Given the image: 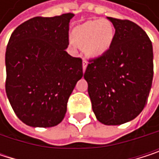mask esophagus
<instances>
[{"label": "esophagus", "mask_w": 159, "mask_h": 159, "mask_svg": "<svg viewBox=\"0 0 159 159\" xmlns=\"http://www.w3.org/2000/svg\"><path fill=\"white\" fill-rule=\"evenodd\" d=\"M86 66H87V61H85V60H84L83 61V72L84 73V71H85V69H86Z\"/></svg>", "instance_id": "1"}]
</instances>
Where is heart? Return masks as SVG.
I'll return each mask as SVG.
<instances>
[{
    "instance_id": "b5f03b06",
    "label": "heart",
    "mask_w": 159,
    "mask_h": 159,
    "mask_svg": "<svg viewBox=\"0 0 159 159\" xmlns=\"http://www.w3.org/2000/svg\"><path fill=\"white\" fill-rule=\"evenodd\" d=\"M70 39L73 45L83 47L84 54L98 58L109 51L114 40L115 30L108 20H89L75 26Z\"/></svg>"
}]
</instances>
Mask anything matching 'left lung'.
<instances>
[{"instance_id":"obj_1","label":"left lung","mask_w":159,"mask_h":159,"mask_svg":"<svg viewBox=\"0 0 159 159\" xmlns=\"http://www.w3.org/2000/svg\"><path fill=\"white\" fill-rule=\"evenodd\" d=\"M115 28L111 48L89 61L84 77L97 120L120 125L143 110L153 81V46L135 23L108 17Z\"/></svg>"}]
</instances>
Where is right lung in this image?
<instances>
[{"label": "right lung", "instance_id": "right-lung-1", "mask_svg": "<svg viewBox=\"0 0 159 159\" xmlns=\"http://www.w3.org/2000/svg\"><path fill=\"white\" fill-rule=\"evenodd\" d=\"M74 14L34 17L12 33L5 52V90L16 116L31 127H53L83 77L80 58L66 52Z\"/></svg>", "mask_w": 159, "mask_h": 159}]
</instances>
